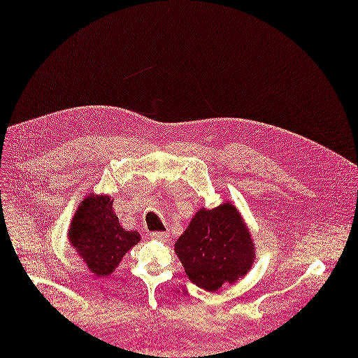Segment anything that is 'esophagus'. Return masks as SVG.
Returning <instances> with one entry per match:
<instances>
[{
	"label": "esophagus",
	"mask_w": 358,
	"mask_h": 358,
	"mask_svg": "<svg viewBox=\"0 0 358 358\" xmlns=\"http://www.w3.org/2000/svg\"><path fill=\"white\" fill-rule=\"evenodd\" d=\"M150 236H151V239H157V241H166L167 233H166V231H152V233H150Z\"/></svg>",
	"instance_id": "obj_1"
}]
</instances>
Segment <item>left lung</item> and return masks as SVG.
I'll list each match as a JSON object with an SVG mask.
<instances>
[{
  "instance_id": "obj_1",
  "label": "left lung",
  "mask_w": 358,
  "mask_h": 358,
  "mask_svg": "<svg viewBox=\"0 0 358 358\" xmlns=\"http://www.w3.org/2000/svg\"><path fill=\"white\" fill-rule=\"evenodd\" d=\"M175 252L189 280L211 293L246 275L257 257L245 221L230 202L201 208L176 241Z\"/></svg>"
}]
</instances>
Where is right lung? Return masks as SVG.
I'll return each instance as SVG.
<instances>
[{"label": "right lung", "mask_w": 358, "mask_h": 358, "mask_svg": "<svg viewBox=\"0 0 358 358\" xmlns=\"http://www.w3.org/2000/svg\"><path fill=\"white\" fill-rule=\"evenodd\" d=\"M68 239L93 275L106 277L141 237L119 224L110 196L90 194L73 217Z\"/></svg>", "instance_id": "add662e5"}]
</instances>
